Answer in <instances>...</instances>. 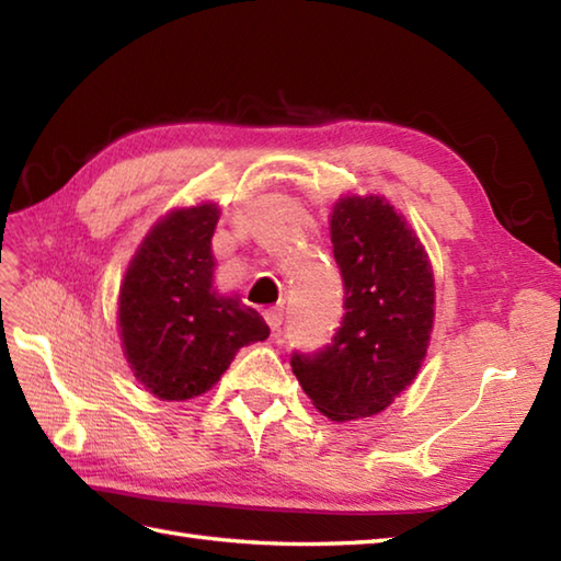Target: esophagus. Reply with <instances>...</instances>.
I'll list each match as a JSON object with an SVG mask.
<instances>
[{"mask_svg": "<svg viewBox=\"0 0 561 561\" xmlns=\"http://www.w3.org/2000/svg\"><path fill=\"white\" fill-rule=\"evenodd\" d=\"M265 320L272 332H277L282 328V320H284V311L282 308H267L265 311Z\"/></svg>", "mask_w": 561, "mask_h": 561, "instance_id": "1", "label": "esophagus"}]
</instances>
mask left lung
Returning a JSON list of instances; mask_svg holds the SVG:
<instances>
[{
    "label": "left lung",
    "mask_w": 561,
    "mask_h": 561,
    "mask_svg": "<svg viewBox=\"0 0 561 561\" xmlns=\"http://www.w3.org/2000/svg\"><path fill=\"white\" fill-rule=\"evenodd\" d=\"M344 318L332 344L291 368L332 422L383 412L412 386L434 330V272L408 219L386 197H340L330 214Z\"/></svg>",
    "instance_id": "left-lung-1"
}]
</instances>
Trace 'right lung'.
I'll use <instances>...</instances> for the list:
<instances>
[{"label": "right lung", "instance_id": "obj_1", "mask_svg": "<svg viewBox=\"0 0 561 561\" xmlns=\"http://www.w3.org/2000/svg\"><path fill=\"white\" fill-rule=\"evenodd\" d=\"M217 221L214 202L171 209L139 243L121 284L123 352L135 378L159 400L202 396L238 350L270 337L255 308L214 289Z\"/></svg>", "mask_w": 561, "mask_h": 561}]
</instances>
